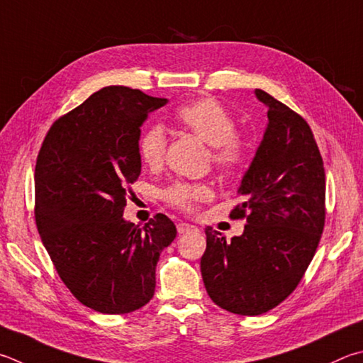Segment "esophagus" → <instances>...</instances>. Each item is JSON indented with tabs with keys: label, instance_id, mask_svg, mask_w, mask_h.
I'll list each match as a JSON object with an SVG mask.
<instances>
[{
	"label": "esophagus",
	"instance_id": "esophagus-1",
	"mask_svg": "<svg viewBox=\"0 0 363 363\" xmlns=\"http://www.w3.org/2000/svg\"><path fill=\"white\" fill-rule=\"evenodd\" d=\"M176 228H177V233H179V235L194 232V230H196L195 225H190V223H186V222H179V223H177V225H176Z\"/></svg>",
	"mask_w": 363,
	"mask_h": 363
}]
</instances>
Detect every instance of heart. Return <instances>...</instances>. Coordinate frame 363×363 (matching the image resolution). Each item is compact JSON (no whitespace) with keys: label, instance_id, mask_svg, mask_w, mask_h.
I'll return each mask as SVG.
<instances>
[{"label":"heart","instance_id":"1","mask_svg":"<svg viewBox=\"0 0 363 363\" xmlns=\"http://www.w3.org/2000/svg\"><path fill=\"white\" fill-rule=\"evenodd\" d=\"M184 130L194 133L211 146L213 162L223 171H232L245 157V144L235 135L236 123L232 114L213 98H200L184 104L174 114ZM138 154L147 168H159L167 154V135L160 125H150L138 141ZM213 190L208 184H190L177 181L164 190V200L174 208L194 211L196 203L208 200Z\"/></svg>","mask_w":363,"mask_h":363}]
</instances>
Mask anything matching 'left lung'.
Instances as JSON below:
<instances>
[{
	"label": "left lung",
	"instance_id": "left-lung-1",
	"mask_svg": "<svg viewBox=\"0 0 363 363\" xmlns=\"http://www.w3.org/2000/svg\"><path fill=\"white\" fill-rule=\"evenodd\" d=\"M254 94L268 123L230 214L245 217V232L227 241L208 227L200 262L211 300L240 315L267 313L295 291L325 222V171L311 128L267 91Z\"/></svg>",
	"mask_w": 363,
	"mask_h": 363
}]
</instances>
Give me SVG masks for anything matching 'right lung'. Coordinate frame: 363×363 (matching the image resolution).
<instances>
[{
    "mask_svg": "<svg viewBox=\"0 0 363 363\" xmlns=\"http://www.w3.org/2000/svg\"><path fill=\"white\" fill-rule=\"evenodd\" d=\"M168 103L109 85L52 125L35 169L36 225L71 294L103 314H127L154 296L155 268L176 225L157 214L123 219L141 174L138 141L150 113Z\"/></svg>",
    "mask_w": 363,
    "mask_h": 363,
    "instance_id": "right-lung-1",
    "label": "right lung"
}]
</instances>
